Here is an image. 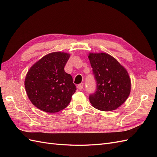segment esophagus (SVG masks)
I'll use <instances>...</instances> for the list:
<instances>
[{
	"label": "esophagus",
	"instance_id": "34e87169",
	"mask_svg": "<svg viewBox=\"0 0 157 157\" xmlns=\"http://www.w3.org/2000/svg\"><path fill=\"white\" fill-rule=\"evenodd\" d=\"M83 87V83H79V84H78V88L79 90H82Z\"/></svg>",
	"mask_w": 157,
	"mask_h": 157
}]
</instances>
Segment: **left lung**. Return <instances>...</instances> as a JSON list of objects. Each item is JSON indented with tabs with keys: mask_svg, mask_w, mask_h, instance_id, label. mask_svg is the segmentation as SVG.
I'll use <instances>...</instances> for the list:
<instances>
[{
	"mask_svg": "<svg viewBox=\"0 0 157 157\" xmlns=\"http://www.w3.org/2000/svg\"><path fill=\"white\" fill-rule=\"evenodd\" d=\"M88 58L96 82V90L89 99L101 111L120 107L129 96L131 82L126 69L115 58L105 53H90Z\"/></svg>",
	"mask_w": 157,
	"mask_h": 157,
	"instance_id": "1",
	"label": "left lung"
}]
</instances>
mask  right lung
I'll return each instance as SVG.
<instances>
[{
  "instance_id": "obj_1",
  "label": "right lung",
  "mask_w": 157,
  "mask_h": 157,
  "mask_svg": "<svg viewBox=\"0 0 157 157\" xmlns=\"http://www.w3.org/2000/svg\"><path fill=\"white\" fill-rule=\"evenodd\" d=\"M70 55L63 52L47 54L28 71L25 87L29 100L35 107L48 113L66 108L76 87L64 67Z\"/></svg>"
}]
</instances>
